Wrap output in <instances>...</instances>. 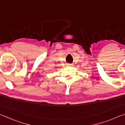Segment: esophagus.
<instances>
[{"label":"esophagus","instance_id":"esophagus-1","mask_svg":"<svg viewBox=\"0 0 125 125\" xmlns=\"http://www.w3.org/2000/svg\"><path fill=\"white\" fill-rule=\"evenodd\" d=\"M67 66H68V67H73V64H69V63H67Z\"/></svg>","mask_w":125,"mask_h":125}]
</instances>
